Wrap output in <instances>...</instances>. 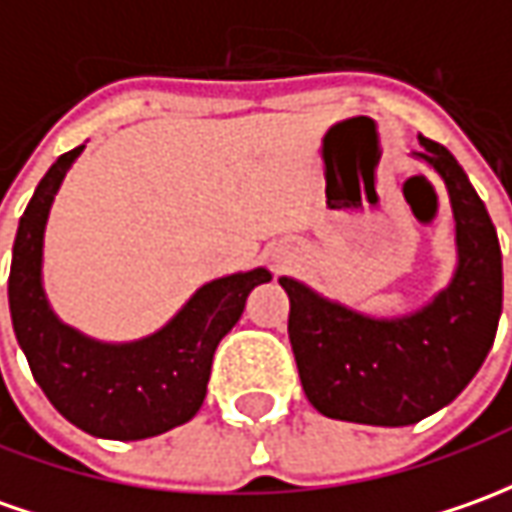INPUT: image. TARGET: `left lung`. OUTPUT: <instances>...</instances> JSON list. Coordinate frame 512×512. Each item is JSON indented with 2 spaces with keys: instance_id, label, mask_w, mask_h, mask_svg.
Instances as JSON below:
<instances>
[{
  "instance_id": "obj_1",
  "label": "left lung",
  "mask_w": 512,
  "mask_h": 512,
  "mask_svg": "<svg viewBox=\"0 0 512 512\" xmlns=\"http://www.w3.org/2000/svg\"><path fill=\"white\" fill-rule=\"evenodd\" d=\"M448 190L457 269L431 302L403 316H370L280 277L291 300L288 339L308 401L333 420L412 426L471 384L502 316V249L482 198L440 142L420 137Z\"/></svg>"
}]
</instances>
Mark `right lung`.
Instances as JSON below:
<instances>
[{
	"mask_svg": "<svg viewBox=\"0 0 512 512\" xmlns=\"http://www.w3.org/2000/svg\"><path fill=\"white\" fill-rule=\"evenodd\" d=\"M83 148L55 159L19 218L10 319L36 384L72 426L103 440H145L182 426L201 409L215 347L271 271L260 266L204 283L168 325L134 342H100L61 322L41 277L44 229L66 170Z\"/></svg>",
	"mask_w": 512,
	"mask_h": 512,
	"instance_id": "right-lung-1",
	"label": "right lung"
}]
</instances>
